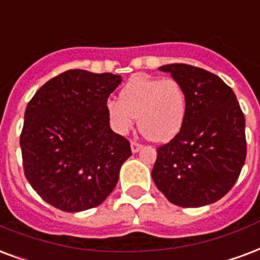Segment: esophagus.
<instances>
[{
    "mask_svg": "<svg viewBox=\"0 0 260 260\" xmlns=\"http://www.w3.org/2000/svg\"><path fill=\"white\" fill-rule=\"evenodd\" d=\"M141 148H142L141 144H138V142H136V141H132V151L134 152V153L140 151Z\"/></svg>",
    "mask_w": 260,
    "mask_h": 260,
    "instance_id": "34e87169",
    "label": "esophagus"
}]
</instances>
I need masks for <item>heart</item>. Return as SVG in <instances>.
Listing matches in <instances>:
<instances>
[{
    "mask_svg": "<svg viewBox=\"0 0 260 260\" xmlns=\"http://www.w3.org/2000/svg\"><path fill=\"white\" fill-rule=\"evenodd\" d=\"M109 124L118 134H127L138 118V127L148 140L167 142L182 130L188 115V94L174 78H132L119 93V101L105 104Z\"/></svg>",
    "mask_w": 260,
    "mask_h": 260,
    "instance_id": "heart-1",
    "label": "heart"
}]
</instances>
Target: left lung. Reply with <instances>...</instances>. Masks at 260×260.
Listing matches in <instances>:
<instances>
[{
  "label": "left lung",
  "mask_w": 260,
  "mask_h": 260,
  "mask_svg": "<svg viewBox=\"0 0 260 260\" xmlns=\"http://www.w3.org/2000/svg\"><path fill=\"white\" fill-rule=\"evenodd\" d=\"M159 70L183 85L188 115L182 130L157 148L152 178L175 206L218 202L239 179L247 156L245 118L239 101L230 86L203 68L181 63Z\"/></svg>",
  "instance_id": "obj_1"
}]
</instances>
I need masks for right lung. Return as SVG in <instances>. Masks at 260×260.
<instances>
[{"mask_svg": "<svg viewBox=\"0 0 260 260\" xmlns=\"http://www.w3.org/2000/svg\"><path fill=\"white\" fill-rule=\"evenodd\" d=\"M109 72L68 70L52 78L27 104L20 134L27 181L66 212L100 206L132 156L127 138L109 127L105 104L120 85Z\"/></svg>", "mask_w": 260, "mask_h": 260, "instance_id": "obj_1", "label": "right lung"}]
</instances>
